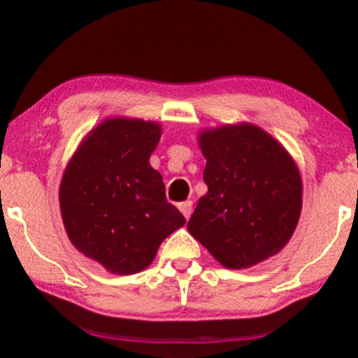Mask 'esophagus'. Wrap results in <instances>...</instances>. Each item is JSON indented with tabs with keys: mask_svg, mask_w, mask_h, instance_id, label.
<instances>
[{
	"mask_svg": "<svg viewBox=\"0 0 358 358\" xmlns=\"http://www.w3.org/2000/svg\"><path fill=\"white\" fill-rule=\"evenodd\" d=\"M178 208H180V212L183 213V217L185 219H190V215H192V210H193V202L192 200H187V202H183V203H180L178 205Z\"/></svg>",
	"mask_w": 358,
	"mask_h": 358,
	"instance_id": "34e87169",
	"label": "esophagus"
}]
</instances>
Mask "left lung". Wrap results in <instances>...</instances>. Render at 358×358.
Instances as JSON below:
<instances>
[{
	"mask_svg": "<svg viewBox=\"0 0 358 358\" xmlns=\"http://www.w3.org/2000/svg\"><path fill=\"white\" fill-rule=\"evenodd\" d=\"M208 192L188 220V232L224 268L245 269L276 254L296 229L301 175L286 148L250 122L202 129Z\"/></svg>",
	"mask_w": 358,
	"mask_h": 358,
	"instance_id": "obj_1",
	"label": "left lung"
}]
</instances>
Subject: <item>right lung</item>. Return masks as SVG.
I'll return each mask as SVG.
<instances>
[{
  "label": "right lung",
  "mask_w": 358,
  "mask_h": 358,
  "mask_svg": "<svg viewBox=\"0 0 358 358\" xmlns=\"http://www.w3.org/2000/svg\"><path fill=\"white\" fill-rule=\"evenodd\" d=\"M159 138L155 121L108 117L82 139L62 176L69 239L113 274L146 269L159 244L187 222L166 202L163 176L150 165Z\"/></svg>",
  "instance_id": "add662e5"
}]
</instances>
